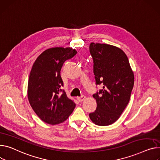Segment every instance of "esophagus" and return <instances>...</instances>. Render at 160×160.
<instances>
[{
    "label": "esophagus",
    "instance_id": "esophagus-1",
    "mask_svg": "<svg viewBox=\"0 0 160 160\" xmlns=\"http://www.w3.org/2000/svg\"><path fill=\"white\" fill-rule=\"evenodd\" d=\"M85 99H86V97H85L84 95H82V96H81V97H77V100H78L79 102H82V101H83Z\"/></svg>",
    "mask_w": 160,
    "mask_h": 160
}]
</instances>
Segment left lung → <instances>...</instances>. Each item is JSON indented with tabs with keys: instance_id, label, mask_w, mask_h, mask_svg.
I'll return each mask as SVG.
<instances>
[{
	"instance_id": "1",
	"label": "left lung",
	"mask_w": 160,
	"mask_h": 160,
	"mask_svg": "<svg viewBox=\"0 0 160 160\" xmlns=\"http://www.w3.org/2000/svg\"><path fill=\"white\" fill-rule=\"evenodd\" d=\"M96 85L102 89L92 95L97 109L89 113L96 125L106 126L118 120L130 100L134 86V73L125 53L120 48L105 44L91 43Z\"/></svg>"
}]
</instances>
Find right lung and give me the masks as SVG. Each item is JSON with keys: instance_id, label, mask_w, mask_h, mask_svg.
Wrapping results in <instances>:
<instances>
[{"instance_id": "obj_1", "label": "right lung", "mask_w": 160, "mask_h": 160, "mask_svg": "<svg viewBox=\"0 0 160 160\" xmlns=\"http://www.w3.org/2000/svg\"><path fill=\"white\" fill-rule=\"evenodd\" d=\"M77 53L71 48H52L38 57L30 72L28 97L32 109L46 123L56 125L66 121L75 103L68 98L61 88L60 76L64 62Z\"/></svg>"}]
</instances>
